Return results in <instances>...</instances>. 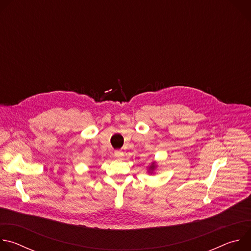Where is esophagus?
<instances>
[{"label": "esophagus", "mask_w": 251, "mask_h": 251, "mask_svg": "<svg viewBox=\"0 0 251 251\" xmlns=\"http://www.w3.org/2000/svg\"><path fill=\"white\" fill-rule=\"evenodd\" d=\"M114 156H115L116 158H118V159H121V158H123V156H124V153H123L122 151H115V153H114Z\"/></svg>", "instance_id": "esophagus-1"}]
</instances>
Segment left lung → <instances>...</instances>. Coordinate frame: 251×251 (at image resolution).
Returning a JSON list of instances; mask_svg holds the SVG:
<instances>
[{"label":"left lung","instance_id":"left-lung-1","mask_svg":"<svg viewBox=\"0 0 251 251\" xmlns=\"http://www.w3.org/2000/svg\"><path fill=\"white\" fill-rule=\"evenodd\" d=\"M157 169V163L156 162H153L149 167H148V173L149 174H154V172H155V170Z\"/></svg>","mask_w":251,"mask_h":251}]
</instances>
